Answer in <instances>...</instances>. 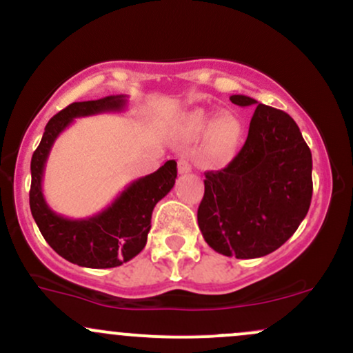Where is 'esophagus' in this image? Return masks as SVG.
<instances>
[{
    "label": "esophagus",
    "instance_id": "obj_1",
    "mask_svg": "<svg viewBox=\"0 0 353 353\" xmlns=\"http://www.w3.org/2000/svg\"><path fill=\"white\" fill-rule=\"evenodd\" d=\"M177 168H179V172L181 174H188L192 171V164H190V159L189 157L182 156L179 159V164H177Z\"/></svg>",
    "mask_w": 353,
    "mask_h": 353
}]
</instances>
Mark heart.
<instances>
[{
  "label": "heart",
  "mask_w": 353,
  "mask_h": 353,
  "mask_svg": "<svg viewBox=\"0 0 353 353\" xmlns=\"http://www.w3.org/2000/svg\"><path fill=\"white\" fill-rule=\"evenodd\" d=\"M182 132L190 141L208 136L209 154L217 161L229 159L242 139V124L236 116L216 111H196L184 117Z\"/></svg>",
  "instance_id": "b5f03b06"
}]
</instances>
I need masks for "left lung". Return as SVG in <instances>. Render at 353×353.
<instances>
[{
    "instance_id": "left-lung-1",
    "label": "left lung",
    "mask_w": 353,
    "mask_h": 353,
    "mask_svg": "<svg viewBox=\"0 0 353 353\" xmlns=\"http://www.w3.org/2000/svg\"><path fill=\"white\" fill-rule=\"evenodd\" d=\"M230 101L257 108L237 156L228 168L205 172L197 224L219 254L264 257L289 241L309 212L312 154L287 112L244 94Z\"/></svg>"
}]
</instances>
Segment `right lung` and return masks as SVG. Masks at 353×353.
<instances>
[{
	"label": "right lung",
	"instance_id": "right-lung-1",
	"mask_svg": "<svg viewBox=\"0 0 353 353\" xmlns=\"http://www.w3.org/2000/svg\"><path fill=\"white\" fill-rule=\"evenodd\" d=\"M124 94L72 103L52 116L31 157L30 208L43 237L61 257L89 269H109L131 261L148 242L154 205L174 188L176 161H168L149 176L132 181L106 209L86 219L59 216L43 196V176L48 156L58 136L76 117L124 111Z\"/></svg>",
	"mask_w": 353,
	"mask_h": 353
}]
</instances>
